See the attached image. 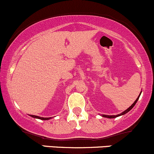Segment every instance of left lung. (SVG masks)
Wrapping results in <instances>:
<instances>
[{
    "mask_svg": "<svg viewBox=\"0 0 154 154\" xmlns=\"http://www.w3.org/2000/svg\"><path fill=\"white\" fill-rule=\"evenodd\" d=\"M140 94H141V93H140L139 96L137 97V99L135 100V101L134 102V103L132 104V106H130V107H129L128 109H127V110H125V111H123V112H122V113H121V114H118V115H114H114L109 116V115H105V114H103V115H102V116H103V117H107V118H110V119H112V118H115V117H117V116H121V115H123V114H126V113H128V111H130V110H131V109H132V108L134 107V106H135V104H136V103H137V100L139 99V97H140Z\"/></svg>",
    "mask_w": 154,
    "mask_h": 154,
    "instance_id": "8db88e82",
    "label": "left lung"
}]
</instances>
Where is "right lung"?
I'll return each mask as SVG.
<instances>
[{
    "mask_svg": "<svg viewBox=\"0 0 154 154\" xmlns=\"http://www.w3.org/2000/svg\"><path fill=\"white\" fill-rule=\"evenodd\" d=\"M32 117L34 118H37V119H43V120H48L51 119V117H48V118H45V117H40V116H35V115H30Z\"/></svg>",
    "mask_w": 154,
    "mask_h": 154,
    "instance_id": "add662e5",
    "label": "right lung"
}]
</instances>
